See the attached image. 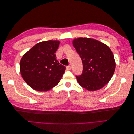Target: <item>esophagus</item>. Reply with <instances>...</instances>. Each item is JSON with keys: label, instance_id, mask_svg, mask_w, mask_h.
I'll list each match as a JSON object with an SVG mask.
<instances>
[{"label": "esophagus", "instance_id": "esophagus-1", "mask_svg": "<svg viewBox=\"0 0 134 134\" xmlns=\"http://www.w3.org/2000/svg\"><path fill=\"white\" fill-rule=\"evenodd\" d=\"M66 70H71V66H70V65L67 66H66Z\"/></svg>", "mask_w": 134, "mask_h": 134}]
</instances>
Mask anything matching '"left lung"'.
I'll return each mask as SVG.
<instances>
[{
  "label": "left lung",
  "instance_id": "left-lung-1",
  "mask_svg": "<svg viewBox=\"0 0 134 134\" xmlns=\"http://www.w3.org/2000/svg\"><path fill=\"white\" fill-rule=\"evenodd\" d=\"M72 44L82 59V74L76 78L80 86L90 91L103 88L111 80L116 63L108 46L90 38L74 39Z\"/></svg>",
  "mask_w": 134,
  "mask_h": 134
}]
</instances>
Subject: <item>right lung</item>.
Here are the masks:
<instances>
[{"label": "right lung", "instance_id": "obj_1", "mask_svg": "<svg viewBox=\"0 0 134 134\" xmlns=\"http://www.w3.org/2000/svg\"><path fill=\"white\" fill-rule=\"evenodd\" d=\"M59 41L39 42L23 55L20 62V71L24 80L34 90L47 91L57 85L65 66L56 60Z\"/></svg>", "mask_w": 134, "mask_h": 134}]
</instances>
